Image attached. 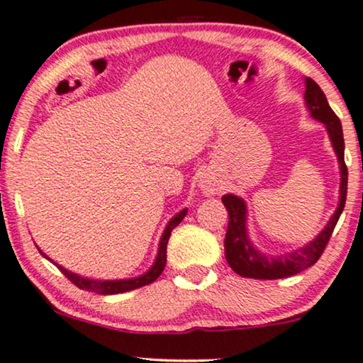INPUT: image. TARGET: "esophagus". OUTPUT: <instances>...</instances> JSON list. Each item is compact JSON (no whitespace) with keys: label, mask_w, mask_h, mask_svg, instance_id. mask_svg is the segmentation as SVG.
<instances>
[{"label":"esophagus","mask_w":363,"mask_h":363,"mask_svg":"<svg viewBox=\"0 0 363 363\" xmlns=\"http://www.w3.org/2000/svg\"><path fill=\"white\" fill-rule=\"evenodd\" d=\"M199 186L200 189H202V191L207 196H210V195H216L218 190H220V186H218V183L216 182V178H212V177H203V178H200V183H199Z\"/></svg>","instance_id":"esophagus-1"}]
</instances>
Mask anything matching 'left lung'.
Here are the masks:
<instances>
[{
	"instance_id": "8db88e82",
	"label": "left lung",
	"mask_w": 363,
	"mask_h": 363,
	"mask_svg": "<svg viewBox=\"0 0 363 363\" xmlns=\"http://www.w3.org/2000/svg\"><path fill=\"white\" fill-rule=\"evenodd\" d=\"M305 102L311 118L318 119L325 124L328 131L330 141H332L335 153H337L340 164V202L335 213L326 223V227L320 232L311 242L305 247L294 250V252L283 254V256H266L261 250L254 247L247 235V207L240 196L237 195H223L222 203L225 205L229 212V227L225 234V259L229 266L237 274L242 277H252V279H283L298 274V272L308 269L315 264L323 254L328 244L330 237L333 234L335 225H337L340 216H342L343 207L347 200V183H348V169L345 164V141H343L342 123L338 116L333 113L330 107L326 96L321 91L315 80L305 79Z\"/></svg>"
}]
</instances>
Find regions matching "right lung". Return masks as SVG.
Wrapping results in <instances>:
<instances>
[{"label":"right lung","mask_w":363,"mask_h":363,"mask_svg":"<svg viewBox=\"0 0 363 363\" xmlns=\"http://www.w3.org/2000/svg\"><path fill=\"white\" fill-rule=\"evenodd\" d=\"M186 212H189V210L183 208L182 212H178L177 216H174L172 220L168 222L167 229H164L163 235H161V239H160L158 256H156L155 264L150 267V271H146L145 274H141V276H138V277H131V279H116V281H109V279H106V281L89 279V277H82V276L75 274V272L67 271L65 267L58 266L57 262H53V261L52 262L55 264L58 269L62 271V274L69 277V279L72 281V283L77 286V288L84 289V291H92V293H97V294L126 293V291H133V289L141 288V286L151 284V283H153V281L158 279L160 274L164 269V266H167V244H168V239H169V235H172V230L178 225V223L183 220V217L186 216ZM40 254H43L42 250H40ZM43 256H45V254H43ZM45 257H47V256H45Z\"/></svg>","instance_id":"add662e5"}]
</instances>
